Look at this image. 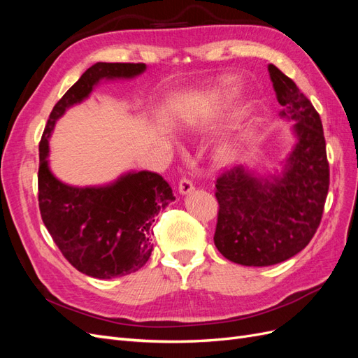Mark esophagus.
<instances>
[{
    "label": "esophagus",
    "mask_w": 358,
    "mask_h": 358,
    "mask_svg": "<svg viewBox=\"0 0 358 358\" xmlns=\"http://www.w3.org/2000/svg\"><path fill=\"white\" fill-rule=\"evenodd\" d=\"M192 191H194L192 182H191L189 179H187V178L180 179V182H179V192H180V194H189V192H192Z\"/></svg>",
    "instance_id": "1"
}]
</instances>
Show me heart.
<instances>
[{"label":"heart","mask_w":358,"mask_h":358,"mask_svg":"<svg viewBox=\"0 0 358 358\" xmlns=\"http://www.w3.org/2000/svg\"><path fill=\"white\" fill-rule=\"evenodd\" d=\"M231 152H233V150H231V146H230V145H227V146H224V148H222V150H221V157H222V158H230Z\"/></svg>","instance_id":"heart-1"}]
</instances>
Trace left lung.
Here are the masks:
<instances>
[{"mask_svg":"<svg viewBox=\"0 0 358 358\" xmlns=\"http://www.w3.org/2000/svg\"><path fill=\"white\" fill-rule=\"evenodd\" d=\"M280 116L294 121L297 143L284 171L255 178L237 166L216 179L218 251L242 266H272L294 257L315 234L326 204L330 169L318 112L297 85L273 64L268 66Z\"/></svg>","mask_w":358,"mask_h":358,"instance_id":"8db88e82","label":"left lung"}]
</instances>
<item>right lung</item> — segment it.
I'll return each mask as SVG.
<instances>
[{
    "label": "right lung",
    "instance_id": "1",
    "mask_svg": "<svg viewBox=\"0 0 358 358\" xmlns=\"http://www.w3.org/2000/svg\"><path fill=\"white\" fill-rule=\"evenodd\" d=\"M145 70V64H94L53 107L40 140L41 220L67 262L92 278L110 279L142 268L152 252L155 216L175 197L162 176L146 170L106 187L66 185L49 170V137L57 119L85 100L101 79H131Z\"/></svg>",
    "mask_w": 358,
    "mask_h": 358
}]
</instances>
